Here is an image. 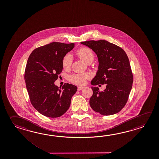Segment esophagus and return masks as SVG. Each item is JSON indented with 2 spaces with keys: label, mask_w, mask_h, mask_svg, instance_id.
<instances>
[{
  "label": "esophagus",
  "mask_w": 159,
  "mask_h": 159,
  "mask_svg": "<svg viewBox=\"0 0 159 159\" xmlns=\"http://www.w3.org/2000/svg\"><path fill=\"white\" fill-rule=\"evenodd\" d=\"M83 89H84V86H78V91H80L81 90H82Z\"/></svg>",
  "instance_id": "1"
}]
</instances>
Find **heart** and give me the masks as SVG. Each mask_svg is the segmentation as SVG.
<instances>
[{
	"mask_svg": "<svg viewBox=\"0 0 159 159\" xmlns=\"http://www.w3.org/2000/svg\"><path fill=\"white\" fill-rule=\"evenodd\" d=\"M76 54L85 63L92 62L94 58V54L91 49L87 47H82L78 49ZM72 57L70 54H66L62 61V67L65 69H69L71 67ZM90 77L88 74H75L71 76V81L77 84H84L86 79Z\"/></svg>",
	"mask_w": 159,
	"mask_h": 159,
	"instance_id": "b5f03b06",
	"label": "heart"
}]
</instances>
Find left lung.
Masks as SVG:
<instances>
[{
	"instance_id": "left-lung-1",
	"label": "left lung",
	"mask_w": 159,
	"mask_h": 159,
	"mask_svg": "<svg viewBox=\"0 0 159 159\" xmlns=\"http://www.w3.org/2000/svg\"><path fill=\"white\" fill-rule=\"evenodd\" d=\"M94 51L98 57V69L91 84H106L103 91L91 86L93 94L90 99L92 109L101 115L118 113L125 107L133 83L131 68L125 51L104 40L81 42Z\"/></svg>"
}]
</instances>
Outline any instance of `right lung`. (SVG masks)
<instances>
[{
    "mask_svg": "<svg viewBox=\"0 0 159 159\" xmlns=\"http://www.w3.org/2000/svg\"><path fill=\"white\" fill-rule=\"evenodd\" d=\"M75 45L53 42L35 49L28 59L24 79L30 102L45 116L57 118L65 114L77 90L73 84H65L60 89L54 84L63 69V58Z\"/></svg>",
    "mask_w": 159,
    "mask_h": 159,
    "instance_id": "obj_1",
    "label": "right lung"
}]
</instances>
